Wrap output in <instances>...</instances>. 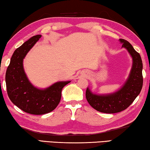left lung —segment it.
<instances>
[{
  "mask_svg": "<svg viewBox=\"0 0 150 150\" xmlns=\"http://www.w3.org/2000/svg\"><path fill=\"white\" fill-rule=\"evenodd\" d=\"M120 41L122 43V47L127 49L133 60L126 82L120 90L112 94H96L88 88L86 92L87 101L93 108L106 114H114L126 110L139 94L143 86V64L140 55L129 42L124 39H120Z\"/></svg>",
  "mask_w": 150,
  "mask_h": 150,
  "instance_id": "obj_1",
  "label": "left lung"
}]
</instances>
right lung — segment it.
<instances>
[{
	"instance_id": "right-lung-1",
	"label": "right lung",
	"mask_w": 150,
	"mask_h": 150,
	"mask_svg": "<svg viewBox=\"0 0 150 150\" xmlns=\"http://www.w3.org/2000/svg\"><path fill=\"white\" fill-rule=\"evenodd\" d=\"M42 35L28 39L16 49L6 72L7 94L10 100L20 109L34 115L53 111L60 103L62 88L70 81L57 82L45 89H39L28 80L23 68V59Z\"/></svg>"
}]
</instances>
